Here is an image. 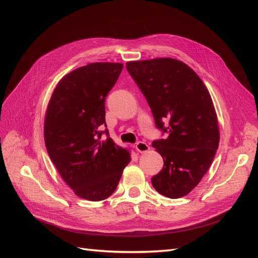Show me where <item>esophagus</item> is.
I'll return each instance as SVG.
<instances>
[{
  "mask_svg": "<svg viewBox=\"0 0 258 258\" xmlns=\"http://www.w3.org/2000/svg\"><path fill=\"white\" fill-rule=\"evenodd\" d=\"M136 150L139 152V153H146L148 150H150V146H148L145 142H142L140 141L136 144Z\"/></svg>",
  "mask_w": 258,
  "mask_h": 258,
  "instance_id": "1",
  "label": "esophagus"
}]
</instances>
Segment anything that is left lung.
<instances>
[{
	"label": "left lung",
	"instance_id": "obj_1",
	"mask_svg": "<svg viewBox=\"0 0 258 258\" xmlns=\"http://www.w3.org/2000/svg\"><path fill=\"white\" fill-rule=\"evenodd\" d=\"M126 68L150 105L156 127L169 135L153 142L163 168L152 184L162 196L181 198L199 184L218 147L212 99L196 72L176 59L130 61Z\"/></svg>",
	"mask_w": 258,
	"mask_h": 258
}]
</instances>
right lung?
<instances>
[{"instance_id": "add662e5", "label": "right lung", "mask_w": 258, "mask_h": 258, "mask_svg": "<svg viewBox=\"0 0 258 258\" xmlns=\"http://www.w3.org/2000/svg\"><path fill=\"white\" fill-rule=\"evenodd\" d=\"M121 63L95 62L67 74L54 88L44 123L46 150L63 181L90 201L108 198L130 162V153L108 137L105 98ZM106 133V140L100 136Z\"/></svg>"}]
</instances>
